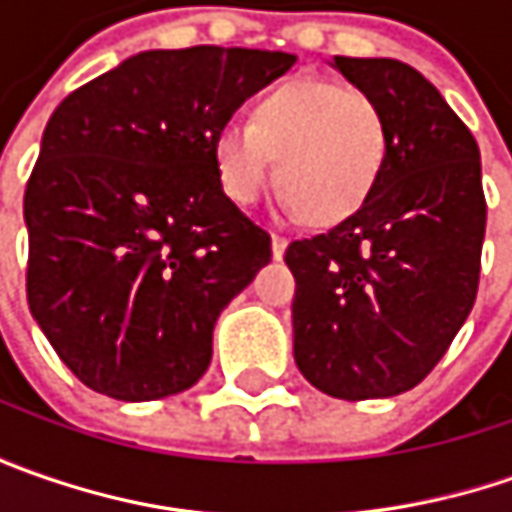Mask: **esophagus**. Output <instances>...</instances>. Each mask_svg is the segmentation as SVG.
Masks as SVG:
<instances>
[{
    "label": "esophagus",
    "instance_id": "obj_1",
    "mask_svg": "<svg viewBox=\"0 0 512 512\" xmlns=\"http://www.w3.org/2000/svg\"><path fill=\"white\" fill-rule=\"evenodd\" d=\"M270 247H273V259H282L287 250V239L285 236H279V233H273V236H270Z\"/></svg>",
    "mask_w": 512,
    "mask_h": 512
}]
</instances>
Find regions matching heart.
I'll return each mask as SVG.
<instances>
[{"label":"heart","instance_id":"obj_1","mask_svg":"<svg viewBox=\"0 0 512 512\" xmlns=\"http://www.w3.org/2000/svg\"><path fill=\"white\" fill-rule=\"evenodd\" d=\"M387 125L379 105L333 82H290L253 108L250 125H227L213 145L216 170L236 205H256L273 179L310 225L353 216L382 173Z\"/></svg>","mask_w":512,"mask_h":512}]
</instances>
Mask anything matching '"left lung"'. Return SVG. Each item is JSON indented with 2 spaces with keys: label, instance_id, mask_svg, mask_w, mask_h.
Instances as JSON below:
<instances>
[{
  "label": "left lung",
  "instance_id": "8db88e82",
  "mask_svg": "<svg viewBox=\"0 0 512 512\" xmlns=\"http://www.w3.org/2000/svg\"><path fill=\"white\" fill-rule=\"evenodd\" d=\"M387 125L376 187L344 222L290 242L293 356L333 399H387L422 382L473 310L487 202L479 145L422 73L333 56Z\"/></svg>",
  "mask_w": 512,
  "mask_h": 512
}]
</instances>
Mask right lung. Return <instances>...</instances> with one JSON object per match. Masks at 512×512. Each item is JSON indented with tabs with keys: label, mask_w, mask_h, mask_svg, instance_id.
Returning <instances> with one entry per match:
<instances>
[{
	"label": "right lung",
	"mask_w": 512,
	"mask_h": 512,
	"mask_svg": "<svg viewBox=\"0 0 512 512\" xmlns=\"http://www.w3.org/2000/svg\"><path fill=\"white\" fill-rule=\"evenodd\" d=\"M293 53L145 50L53 110L25 187L28 305L90 390L153 402L205 376L213 325L270 262L213 145Z\"/></svg>",
	"instance_id": "right-lung-1"
}]
</instances>
